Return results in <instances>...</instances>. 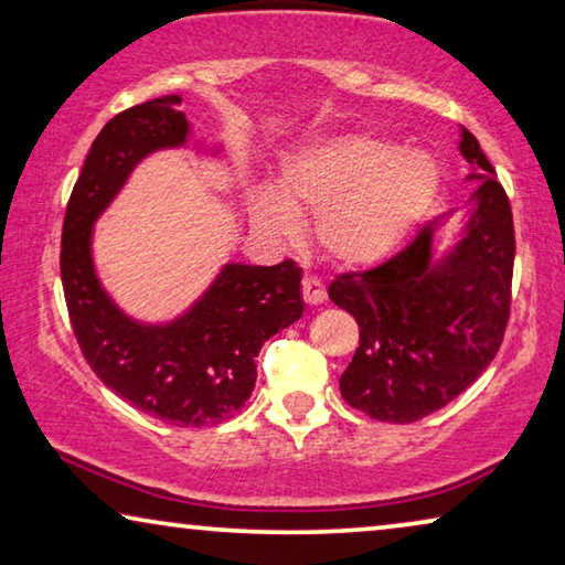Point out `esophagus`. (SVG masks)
<instances>
[{
    "mask_svg": "<svg viewBox=\"0 0 565 565\" xmlns=\"http://www.w3.org/2000/svg\"><path fill=\"white\" fill-rule=\"evenodd\" d=\"M302 300H306L308 306H320V302L326 300V288L318 277H302Z\"/></svg>",
    "mask_w": 565,
    "mask_h": 565,
    "instance_id": "1",
    "label": "esophagus"
}]
</instances>
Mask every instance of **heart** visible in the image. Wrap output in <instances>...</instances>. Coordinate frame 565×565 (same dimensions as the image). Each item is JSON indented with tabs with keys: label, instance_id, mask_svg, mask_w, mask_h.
<instances>
[{
	"label": "heart",
	"instance_id": "1",
	"mask_svg": "<svg viewBox=\"0 0 565 565\" xmlns=\"http://www.w3.org/2000/svg\"><path fill=\"white\" fill-rule=\"evenodd\" d=\"M439 167L429 153L366 134L316 138L282 163L275 186L253 196L255 227L275 242L300 234L316 214L312 237L331 263L361 270L386 259L429 212Z\"/></svg>",
	"mask_w": 565,
	"mask_h": 565
}]
</instances>
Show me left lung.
<instances>
[{"instance_id":"8db88e82","label":"left lung","mask_w":565,"mask_h":565,"mask_svg":"<svg viewBox=\"0 0 565 565\" xmlns=\"http://www.w3.org/2000/svg\"><path fill=\"white\" fill-rule=\"evenodd\" d=\"M465 181H477L459 227L441 214L376 270L341 275L331 300L359 323L341 396L379 422L409 424L472 386L505 333L513 282V212L477 138L459 128Z\"/></svg>"}]
</instances>
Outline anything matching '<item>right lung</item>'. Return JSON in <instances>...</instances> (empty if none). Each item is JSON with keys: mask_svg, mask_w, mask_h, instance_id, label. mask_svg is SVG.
Returning a JSON list of instances; mask_svg holds the SVG:
<instances>
[{"mask_svg": "<svg viewBox=\"0 0 565 565\" xmlns=\"http://www.w3.org/2000/svg\"><path fill=\"white\" fill-rule=\"evenodd\" d=\"M179 103L181 95H163L103 126L67 202L60 275L75 338L103 384L173 427H210L245 406L257 381L255 355L300 320L306 302L292 259L273 267L224 263L210 288L169 320L134 318L106 290L93 257L95 222L138 163L192 141ZM194 146L230 167L222 143Z\"/></svg>", "mask_w": 565, "mask_h": 565, "instance_id": "add662e5", "label": "right lung"}]
</instances>
